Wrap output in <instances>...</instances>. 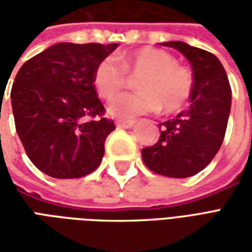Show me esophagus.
I'll list each match as a JSON object with an SVG mask.
<instances>
[{
  "label": "esophagus",
  "mask_w": 252,
  "mask_h": 252,
  "mask_svg": "<svg viewBox=\"0 0 252 252\" xmlns=\"http://www.w3.org/2000/svg\"><path fill=\"white\" fill-rule=\"evenodd\" d=\"M116 126L119 128H132L135 126V121L133 120H117L116 121Z\"/></svg>",
  "instance_id": "34e87169"
}]
</instances>
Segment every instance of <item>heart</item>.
<instances>
[{
  "label": "heart",
  "instance_id": "heart-1",
  "mask_svg": "<svg viewBox=\"0 0 252 252\" xmlns=\"http://www.w3.org/2000/svg\"><path fill=\"white\" fill-rule=\"evenodd\" d=\"M138 77L137 93L110 99L108 110L117 117L154 113L163 108L166 113H178L188 106L194 90V78L189 68L181 66L171 54L144 47L121 57L101 59L93 72L95 90L102 98H112L128 85V76Z\"/></svg>",
  "mask_w": 252,
  "mask_h": 252
}]
</instances>
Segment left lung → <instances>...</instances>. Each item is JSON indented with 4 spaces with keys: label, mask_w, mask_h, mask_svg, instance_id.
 I'll list each match as a JSON object with an SVG mask.
<instances>
[{
    "label": "left lung",
    "mask_w": 252,
    "mask_h": 252,
    "mask_svg": "<svg viewBox=\"0 0 252 252\" xmlns=\"http://www.w3.org/2000/svg\"><path fill=\"white\" fill-rule=\"evenodd\" d=\"M189 61L194 90L188 110L159 124V140L142 150L148 169L170 178L200 173L220 150L231 110V86L227 72L213 54L184 41H167Z\"/></svg>",
    "instance_id": "1"
}]
</instances>
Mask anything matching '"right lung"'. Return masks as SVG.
Returning a JSON list of instances; mask_svg holds the SVG:
<instances>
[{
  "instance_id": "obj_1",
  "label": "right lung",
  "mask_w": 252,
  "mask_h": 252,
  "mask_svg": "<svg viewBox=\"0 0 252 252\" xmlns=\"http://www.w3.org/2000/svg\"><path fill=\"white\" fill-rule=\"evenodd\" d=\"M119 46L58 43L21 66L10 98L14 124L31 162L59 180L97 169L115 123L104 117L93 72Z\"/></svg>"
}]
</instances>
